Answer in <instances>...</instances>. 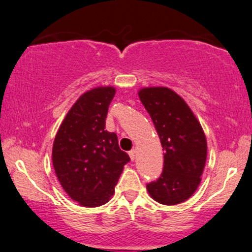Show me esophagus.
<instances>
[{
  "label": "esophagus",
  "instance_id": "obj_1",
  "mask_svg": "<svg viewBox=\"0 0 252 252\" xmlns=\"http://www.w3.org/2000/svg\"><path fill=\"white\" fill-rule=\"evenodd\" d=\"M136 154H137V151L136 150H131L130 152H129V155H130V158L131 160H134V158H136Z\"/></svg>",
  "mask_w": 252,
  "mask_h": 252
}]
</instances>
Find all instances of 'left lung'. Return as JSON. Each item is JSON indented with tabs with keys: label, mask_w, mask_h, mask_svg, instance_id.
Segmentation results:
<instances>
[{
	"label": "left lung",
	"mask_w": 252,
	"mask_h": 252,
	"mask_svg": "<svg viewBox=\"0 0 252 252\" xmlns=\"http://www.w3.org/2000/svg\"><path fill=\"white\" fill-rule=\"evenodd\" d=\"M160 137L164 151L163 171L147 190L161 204L182 203L201 183L207 139L192 109L175 91L165 87L143 88L138 92Z\"/></svg>",
	"instance_id": "1"
}]
</instances>
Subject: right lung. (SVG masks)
I'll return each instance as SVG.
<instances>
[{"label": "right lung", "mask_w": 252, "mask_h": 252, "mask_svg": "<svg viewBox=\"0 0 252 252\" xmlns=\"http://www.w3.org/2000/svg\"><path fill=\"white\" fill-rule=\"evenodd\" d=\"M115 88L98 87L83 94L72 106L56 134L52 163L60 185L83 207L107 203L130 161L118 136L105 130Z\"/></svg>", "instance_id": "right-lung-1"}]
</instances>
